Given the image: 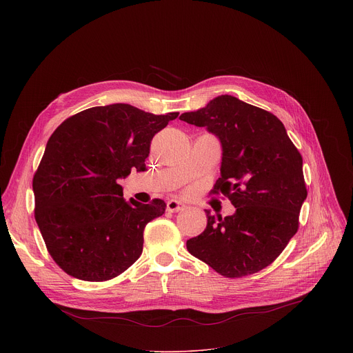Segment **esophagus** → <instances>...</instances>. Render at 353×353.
I'll return each mask as SVG.
<instances>
[{
    "mask_svg": "<svg viewBox=\"0 0 353 353\" xmlns=\"http://www.w3.org/2000/svg\"><path fill=\"white\" fill-rule=\"evenodd\" d=\"M166 210L169 212H180V211L185 210V205L183 203H180V201H177V199H169L168 204H166Z\"/></svg>",
    "mask_w": 353,
    "mask_h": 353,
    "instance_id": "esophagus-1",
    "label": "esophagus"
}]
</instances>
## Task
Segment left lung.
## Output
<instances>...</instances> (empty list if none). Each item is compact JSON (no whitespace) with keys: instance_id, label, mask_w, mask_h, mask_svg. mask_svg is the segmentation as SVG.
<instances>
[{"instance_id":"1","label":"left lung","mask_w":353,"mask_h":353,"mask_svg":"<svg viewBox=\"0 0 353 353\" xmlns=\"http://www.w3.org/2000/svg\"><path fill=\"white\" fill-rule=\"evenodd\" d=\"M180 120L219 138L221 177L211 192L228 196L236 208L223 219L205 211L207 228L187 240V250L226 278L261 271L299 229L307 196L301 155L276 116L230 94Z\"/></svg>"}]
</instances>
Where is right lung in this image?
Segmentation results:
<instances>
[{"mask_svg": "<svg viewBox=\"0 0 353 353\" xmlns=\"http://www.w3.org/2000/svg\"><path fill=\"white\" fill-rule=\"evenodd\" d=\"M177 116L125 103L97 106L71 116L50 137L33 176L34 219L64 272L103 282L139 259L143 229L166 204L125 201L119 180L145 166L154 135Z\"/></svg>", "mask_w": 353, "mask_h": 353, "instance_id": "obj_1", "label": "right lung"}]
</instances>
